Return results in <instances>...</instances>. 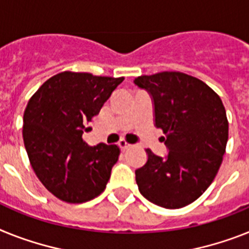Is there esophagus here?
I'll use <instances>...</instances> for the list:
<instances>
[{
	"label": "esophagus",
	"instance_id": "1",
	"mask_svg": "<svg viewBox=\"0 0 249 249\" xmlns=\"http://www.w3.org/2000/svg\"><path fill=\"white\" fill-rule=\"evenodd\" d=\"M118 145L120 147L121 150H125V149H128V148L131 147V144L128 143V142L125 141V139H120L118 143Z\"/></svg>",
	"mask_w": 249,
	"mask_h": 249
}]
</instances>
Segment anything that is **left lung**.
I'll list each match as a JSON object with an SVG mask.
<instances>
[{
    "label": "left lung",
    "mask_w": 249,
    "mask_h": 249,
    "mask_svg": "<svg viewBox=\"0 0 249 249\" xmlns=\"http://www.w3.org/2000/svg\"><path fill=\"white\" fill-rule=\"evenodd\" d=\"M154 102V121L163 130L166 158L147 149L135 171L142 195L156 205L179 209L199 199L214 181L228 142L224 105L214 89L182 72H160L134 79Z\"/></svg>",
    "instance_id": "1"
}]
</instances>
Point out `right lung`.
Instances as JSON below:
<instances>
[{
	"mask_svg": "<svg viewBox=\"0 0 249 249\" xmlns=\"http://www.w3.org/2000/svg\"><path fill=\"white\" fill-rule=\"evenodd\" d=\"M123 81L66 71L29 100L22 125L29 160L45 189L62 201H89L105 190L120 149L105 143L89 147L82 134Z\"/></svg>",
	"mask_w": 249,
	"mask_h": 249,
	"instance_id": "obj_1",
	"label": "right lung"
}]
</instances>
